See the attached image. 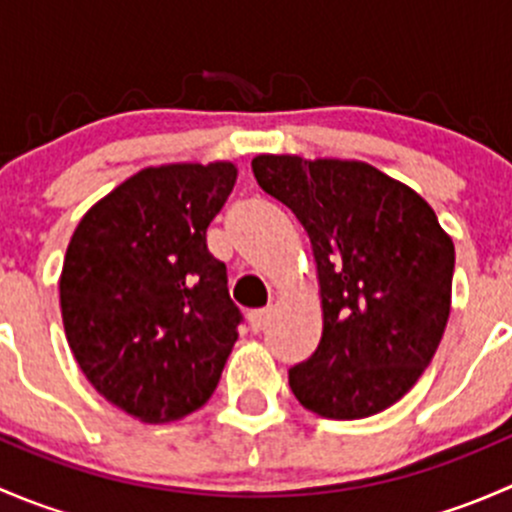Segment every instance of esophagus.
<instances>
[{
	"mask_svg": "<svg viewBox=\"0 0 512 512\" xmlns=\"http://www.w3.org/2000/svg\"><path fill=\"white\" fill-rule=\"evenodd\" d=\"M270 319H272V309H255V312H250L252 332H262V329L270 324Z\"/></svg>",
	"mask_w": 512,
	"mask_h": 512,
	"instance_id": "esophagus-1",
	"label": "esophagus"
}]
</instances>
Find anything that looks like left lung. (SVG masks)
<instances>
[{
	"label": "left lung",
	"instance_id": "obj_1",
	"mask_svg": "<svg viewBox=\"0 0 512 512\" xmlns=\"http://www.w3.org/2000/svg\"><path fill=\"white\" fill-rule=\"evenodd\" d=\"M252 173L307 230L322 289V339L289 369V389L339 421L389 409L441 344L451 237L421 195L366 163L257 156Z\"/></svg>",
	"mask_w": 512,
	"mask_h": 512
}]
</instances>
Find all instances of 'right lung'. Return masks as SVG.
I'll list each match as a JSON object with an SVG mask.
<instances>
[{
	"mask_svg": "<svg viewBox=\"0 0 512 512\" xmlns=\"http://www.w3.org/2000/svg\"><path fill=\"white\" fill-rule=\"evenodd\" d=\"M232 163L146 168L81 218L61 270L66 339L86 379L148 423L213 396L242 312L205 232L232 193Z\"/></svg>",
	"mask_w": 512,
	"mask_h": 512,
	"instance_id": "obj_1",
	"label": "right lung"
}]
</instances>
